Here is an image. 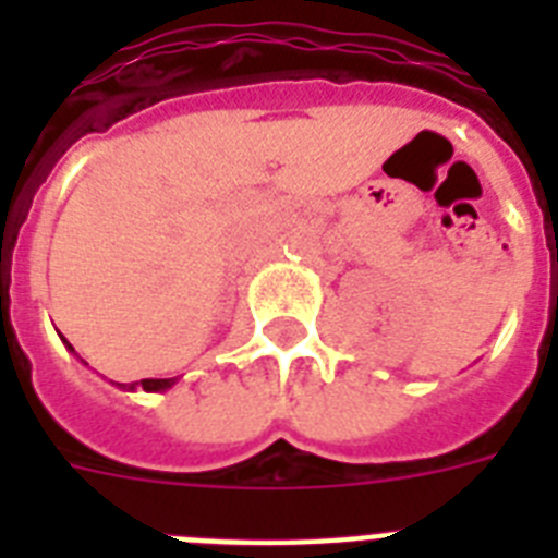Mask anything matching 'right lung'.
<instances>
[{
  "mask_svg": "<svg viewBox=\"0 0 558 558\" xmlns=\"http://www.w3.org/2000/svg\"><path fill=\"white\" fill-rule=\"evenodd\" d=\"M173 385V379H142V388L144 390H165ZM135 385H130V390H133Z\"/></svg>",
  "mask_w": 558,
  "mask_h": 558,
  "instance_id": "1",
  "label": "right lung"
}]
</instances>
